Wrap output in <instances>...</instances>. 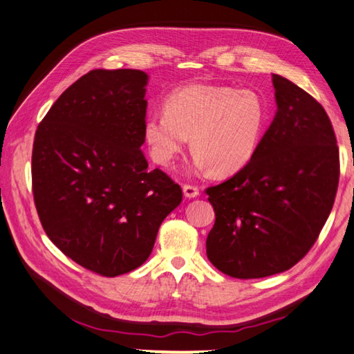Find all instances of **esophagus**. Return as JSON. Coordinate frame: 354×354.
<instances>
[{
    "label": "esophagus",
    "instance_id": "esophagus-1",
    "mask_svg": "<svg viewBox=\"0 0 354 354\" xmlns=\"http://www.w3.org/2000/svg\"><path fill=\"white\" fill-rule=\"evenodd\" d=\"M183 192H184V196L188 197V199H193V197L199 196V187L185 184V185L183 187Z\"/></svg>",
    "mask_w": 354,
    "mask_h": 354
}]
</instances>
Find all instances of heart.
Listing matches in <instances>:
<instances>
[{"mask_svg": "<svg viewBox=\"0 0 354 354\" xmlns=\"http://www.w3.org/2000/svg\"><path fill=\"white\" fill-rule=\"evenodd\" d=\"M267 120L268 104L258 90L194 84L171 92L164 114L146 118L143 133L161 166H171L190 137L194 167L225 176L250 162Z\"/></svg>", "mask_w": 354, "mask_h": 354, "instance_id": "1", "label": "heart"}]
</instances>
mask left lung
Here are the masks:
<instances>
[{"label":"left lung","mask_w":354,"mask_h":354,"mask_svg":"<svg viewBox=\"0 0 354 354\" xmlns=\"http://www.w3.org/2000/svg\"><path fill=\"white\" fill-rule=\"evenodd\" d=\"M273 86L277 111L253 158L205 190L216 211L207 257L236 279L297 264L317 241L338 190L339 151L322 104L276 73Z\"/></svg>","instance_id":"8db88e82"}]
</instances>
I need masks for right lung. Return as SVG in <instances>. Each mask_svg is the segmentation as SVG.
Returning a JSON list of instances; mask_svg holds the SVG:
<instances>
[{
    "label": "right lung",
    "mask_w": 354,
    "mask_h": 354,
    "mask_svg": "<svg viewBox=\"0 0 354 354\" xmlns=\"http://www.w3.org/2000/svg\"><path fill=\"white\" fill-rule=\"evenodd\" d=\"M147 75L95 69L60 95L39 123L31 180L44 231L66 257L106 277L149 258L183 190L147 169Z\"/></svg>",
    "instance_id": "obj_1"
}]
</instances>
